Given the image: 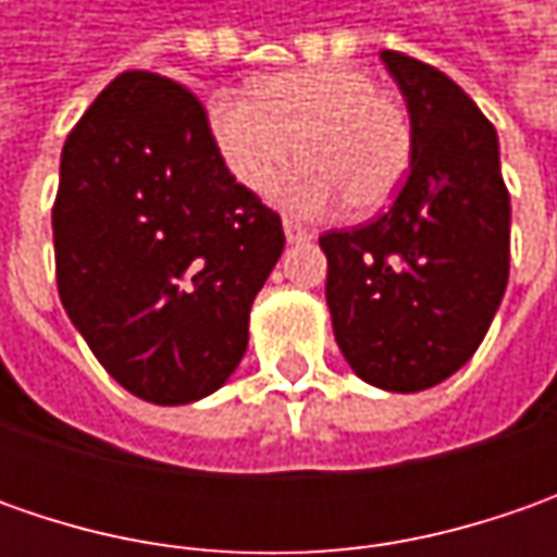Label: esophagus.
Masks as SVG:
<instances>
[{
    "label": "esophagus",
    "instance_id": "obj_1",
    "mask_svg": "<svg viewBox=\"0 0 557 557\" xmlns=\"http://www.w3.org/2000/svg\"><path fill=\"white\" fill-rule=\"evenodd\" d=\"M285 238H288L290 245H300V242H310L312 232L307 228V225H300L297 220H285Z\"/></svg>",
    "mask_w": 557,
    "mask_h": 557
}]
</instances>
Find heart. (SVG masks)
I'll list each match as a JSON object with an SVG mask.
<instances>
[{"mask_svg":"<svg viewBox=\"0 0 557 557\" xmlns=\"http://www.w3.org/2000/svg\"><path fill=\"white\" fill-rule=\"evenodd\" d=\"M210 133L228 173L253 195L278 183L300 145L307 163L278 195L304 216L332 210L341 195L356 213L381 210L412 161L403 108L347 64L275 74L257 92H225L210 104Z\"/></svg>","mask_w":557,"mask_h":557,"instance_id":"obj_1","label":"heart"}]
</instances>
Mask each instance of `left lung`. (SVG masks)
Instances as JSON below:
<instances>
[{
	"mask_svg": "<svg viewBox=\"0 0 557 557\" xmlns=\"http://www.w3.org/2000/svg\"><path fill=\"white\" fill-rule=\"evenodd\" d=\"M409 108V176L384 216L319 238L334 341L366 384L428 391L481 347L508 285L499 136L449 76L381 52Z\"/></svg>",
	"mask_w": 557,
	"mask_h": 557,
	"instance_id": "8db88e82",
	"label": "left lung"
}]
</instances>
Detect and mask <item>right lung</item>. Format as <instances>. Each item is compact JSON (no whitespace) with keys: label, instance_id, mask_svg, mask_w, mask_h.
Here are the masks:
<instances>
[{"label":"right lung","instance_id":"add662e5","mask_svg":"<svg viewBox=\"0 0 557 557\" xmlns=\"http://www.w3.org/2000/svg\"><path fill=\"white\" fill-rule=\"evenodd\" d=\"M52 228L74 329L120 387L158 406L232 377L285 250L282 220L235 183L201 101L141 71L117 76L64 141Z\"/></svg>","mask_w":557,"mask_h":557}]
</instances>
